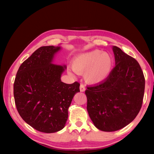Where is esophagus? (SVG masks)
Masks as SVG:
<instances>
[{
	"instance_id": "34e87169",
	"label": "esophagus",
	"mask_w": 154,
	"mask_h": 154,
	"mask_svg": "<svg viewBox=\"0 0 154 154\" xmlns=\"http://www.w3.org/2000/svg\"><path fill=\"white\" fill-rule=\"evenodd\" d=\"M85 89L86 88H85V85H83V84H81V85H80V91L81 92H85Z\"/></svg>"
}]
</instances>
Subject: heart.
Masks as SVG:
<instances>
[{
  "mask_svg": "<svg viewBox=\"0 0 154 154\" xmlns=\"http://www.w3.org/2000/svg\"><path fill=\"white\" fill-rule=\"evenodd\" d=\"M113 67V58L109 53L94 50L81 54L75 58L72 68L79 74L85 73V79L91 84H98L108 77Z\"/></svg>",
  "mask_w": 154,
  "mask_h": 154,
  "instance_id": "heart-1",
  "label": "heart"
}]
</instances>
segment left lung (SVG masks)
I'll use <instances>...</instances> for the list:
<instances>
[{
	"instance_id": "1",
	"label": "left lung",
	"mask_w": 154,
	"mask_h": 154,
	"mask_svg": "<svg viewBox=\"0 0 154 154\" xmlns=\"http://www.w3.org/2000/svg\"><path fill=\"white\" fill-rule=\"evenodd\" d=\"M116 66L102 83L87 87V109L96 128L119 130L132 122L142 108L145 78L133 57L114 46Z\"/></svg>"
}]
</instances>
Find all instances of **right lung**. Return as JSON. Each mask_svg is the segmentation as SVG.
<instances>
[{"instance_id": "obj_1", "label": "right lung", "mask_w": 154, "mask_h": 154, "mask_svg": "<svg viewBox=\"0 0 154 154\" xmlns=\"http://www.w3.org/2000/svg\"><path fill=\"white\" fill-rule=\"evenodd\" d=\"M60 49L54 46L38 48L21 63L14 83V100L20 116L42 133L62 129L73 96L80 92L78 82L61 81V74L66 67L52 63Z\"/></svg>"}]
</instances>
